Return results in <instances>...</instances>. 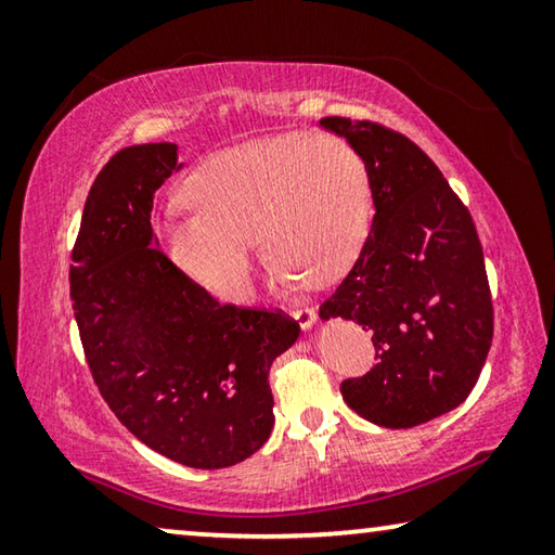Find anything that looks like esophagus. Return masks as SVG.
I'll return each mask as SVG.
<instances>
[{"instance_id": "1", "label": "esophagus", "mask_w": 555, "mask_h": 555, "mask_svg": "<svg viewBox=\"0 0 555 555\" xmlns=\"http://www.w3.org/2000/svg\"><path fill=\"white\" fill-rule=\"evenodd\" d=\"M291 315L296 318V323L304 327V331L313 327V323H315V311L311 306H298V308H294V311H291Z\"/></svg>"}]
</instances>
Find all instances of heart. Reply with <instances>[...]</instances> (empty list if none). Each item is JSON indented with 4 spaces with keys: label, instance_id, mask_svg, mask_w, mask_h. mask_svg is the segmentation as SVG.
<instances>
[{
    "label": "heart",
    "instance_id": "heart-1",
    "mask_svg": "<svg viewBox=\"0 0 555 555\" xmlns=\"http://www.w3.org/2000/svg\"><path fill=\"white\" fill-rule=\"evenodd\" d=\"M188 215L168 218V259L222 300L251 288L257 240L281 279L325 284L360 251L372 220L364 158L337 137L281 134L224 149L185 178Z\"/></svg>",
    "mask_w": 555,
    "mask_h": 555
}]
</instances>
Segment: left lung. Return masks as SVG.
Returning a JSON list of instances; mask_svg holds the SVG:
<instances>
[{"label": "left lung", "mask_w": 555, "mask_h": 555, "mask_svg": "<svg viewBox=\"0 0 555 555\" xmlns=\"http://www.w3.org/2000/svg\"><path fill=\"white\" fill-rule=\"evenodd\" d=\"M364 158L374 220L321 318L372 331L377 364L340 384L347 406L384 428H411L467 399L492 345L482 244L438 166L377 121L323 117Z\"/></svg>", "instance_id": "obj_1"}]
</instances>
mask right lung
Masks as SVG:
<instances>
[{
  "label": "right lung",
  "mask_w": 555,
  "mask_h": 555,
  "mask_svg": "<svg viewBox=\"0 0 555 555\" xmlns=\"http://www.w3.org/2000/svg\"><path fill=\"white\" fill-rule=\"evenodd\" d=\"M176 168L168 142L109 158L82 210L70 298L92 379L121 424L168 460L218 469L267 443L271 362L300 327L284 311L218 304L156 247L154 193Z\"/></svg>",
  "instance_id": "1"
}]
</instances>
